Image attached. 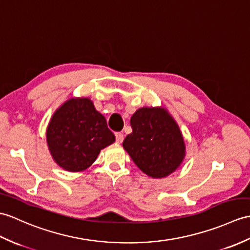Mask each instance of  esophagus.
<instances>
[{
  "mask_svg": "<svg viewBox=\"0 0 250 250\" xmlns=\"http://www.w3.org/2000/svg\"><path fill=\"white\" fill-rule=\"evenodd\" d=\"M115 136H116V142L117 143H123L124 142V134L121 132H118V133H116L115 134Z\"/></svg>",
  "mask_w": 250,
  "mask_h": 250,
  "instance_id": "obj_1",
  "label": "esophagus"
}]
</instances>
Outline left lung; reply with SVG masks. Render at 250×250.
<instances>
[{"instance_id": "obj_1", "label": "left lung", "mask_w": 250, "mask_h": 250, "mask_svg": "<svg viewBox=\"0 0 250 250\" xmlns=\"http://www.w3.org/2000/svg\"><path fill=\"white\" fill-rule=\"evenodd\" d=\"M132 133L123 143L143 172L164 178L181 165L185 144L177 123L163 107H142L130 120Z\"/></svg>"}]
</instances>
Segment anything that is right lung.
<instances>
[{"label": "right lung", "mask_w": 250, "mask_h": 250, "mask_svg": "<svg viewBox=\"0 0 250 250\" xmlns=\"http://www.w3.org/2000/svg\"><path fill=\"white\" fill-rule=\"evenodd\" d=\"M114 142L105 118L88 98L69 99L52 116L46 129L52 158L68 171L88 168L101 150Z\"/></svg>", "instance_id": "1"}]
</instances>
